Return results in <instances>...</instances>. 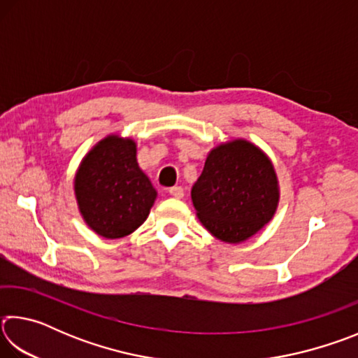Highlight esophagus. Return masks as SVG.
<instances>
[{"instance_id": "1", "label": "esophagus", "mask_w": 358, "mask_h": 358, "mask_svg": "<svg viewBox=\"0 0 358 358\" xmlns=\"http://www.w3.org/2000/svg\"><path fill=\"white\" fill-rule=\"evenodd\" d=\"M169 194H171V196L175 197V199H183L185 191H183V187H181V186H173V187H171V189H169Z\"/></svg>"}]
</instances>
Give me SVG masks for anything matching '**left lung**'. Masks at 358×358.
<instances>
[{
	"label": "left lung",
	"instance_id": "8db88e82",
	"mask_svg": "<svg viewBox=\"0 0 358 358\" xmlns=\"http://www.w3.org/2000/svg\"><path fill=\"white\" fill-rule=\"evenodd\" d=\"M191 199L199 221L215 238L238 245L273 220L280 181L264 150L234 138L210 150Z\"/></svg>",
	"mask_w": 358,
	"mask_h": 358
}]
</instances>
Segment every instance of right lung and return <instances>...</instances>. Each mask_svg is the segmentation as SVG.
<instances>
[{"instance_id": "obj_1", "label": "right lung", "mask_w": 358, "mask_h": 358, "mask_svg": "<svg viewBox=\"0 0 358 358\" xmlns=\"http://www.w3.org/2000/svg\"><path fill=\"white\" fill-rule=\"evenodd\" d=\"M74 196L85 224L99 237L115 240L142 226L157 192L138 167L134 138L108 134L80 161Z\"/></svg>"}]
</instances>
